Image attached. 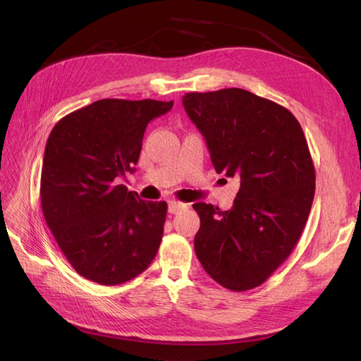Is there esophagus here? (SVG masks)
I'll use <instances>...</instances> for the list:
<instances>
[{"instance_id": "obj_1", "label": "esophagus", "mask_w": 361, "mask_h": 361, "mask_svg": "<svg viewBox=\"0 0 361 361\" xmlns=\"http://www.w3.org/2000/svg\"><path fill=\"white\" fill-rule=\"evenodd\" d=\"M183 207H187V204L180 202H169V214H178Z\"/></svg>"}]
</instances>
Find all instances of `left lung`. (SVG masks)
Masks as SVG:
<instances>
[{"label":"left lung","instance_id":"8db88e82","mask_svg":"<svg viewBox=\"0 0 361 361\" xmlns=\"http://www.w3.org/2000/svg\"><path fill=\"white\" fill-rule=\"evenodd\" d=\"M191 122L204 137L216 173L239 178L232 209L194 203V248L221 286L262 285L292 253L314 197V169L301 125L276 102L243 89L187 93Z\"/></svg>","mask_w":361,"mask_h":361}]
</instances>
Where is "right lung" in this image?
Returning a JSON list of instances; mask_svg holds the SVG:
<instances>
[{"instance_id": "add662e5", "label": "right lung", "mask_w": 361, "mask_h": 361, "mask_svg": "<svg viewBox=\"0 0 361 361\" xmlns=\"http://www.w3.org/2000/svg\"><path fill=\"white\" fill-rule=\"evenodd\" d=\"M173 101L101 99L51 130L43 157L42 211L63 255L80 276L104 286L141 274L159 248L166 202H145L125 185L150 120Z\"/></svg>"}]
</instances>
